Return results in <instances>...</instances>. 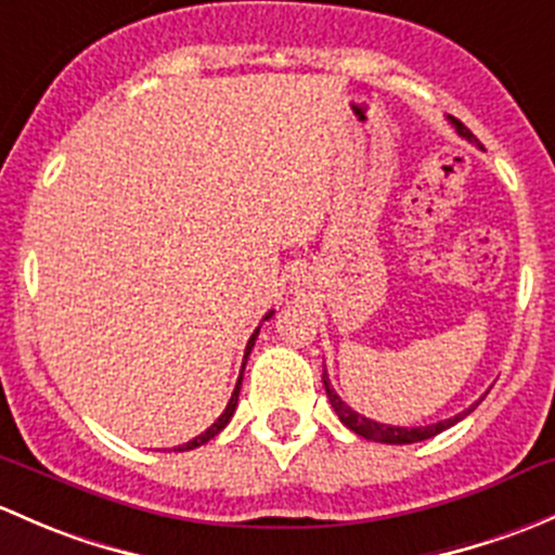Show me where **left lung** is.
Wrapping results in <instances>:
<instances>
[{
  "label": "left lung",
  "mask_w": 555,
  "mask_h": 555,
  "mask_svg": "<svg viewBox=\"0 0 555 555\" xmlns=\"http://www.w3.org/2000/svg\"><path fill=\"white\" fill-rule=\"evenodd\" d=\"M451 125L456 128V133L462 135V139L473 141V133L465 128V125L460 122V119L449 117ZM323 385H325V392H328V401L334 405L336 416L341 420V425L350 427L352 433H358V436L369 438V441H379V443H416V441H427V438L438 436V433L449 430L451 425H456L460 420H465L467 414L473 411V405L467 411H462V414L451 416V420H443V422H436V425H425V427H396V425H382V422H374L369 420V416L358 414V411H352L350 405L341 401L339 396L334 392V387H331V379L328 374L323 371Z\"/></svg>",
  "instance_id": "obj_1"
}]
</instances>
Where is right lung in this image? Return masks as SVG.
I'll use <instances>...</instances> for the list:
<instances>
[{
	"mask_svg": "<svg viewBox=\"0 0 555 555\" xmlns=\"http://www.w3.org/2000/svg\"><path fill=\"white\" fill-rule=\"evenodd\" d=\"M272 318V312H267L264 315V320H270ZM256 336H259V328L254 331V334H250V339H248V345H245V356H243V369H240V376H237V385H235V392H232V398H230V403H227V409H224V414L219 416V420L214 422V425L208 427V430L205 433H199L197 438H192L190 443H184V447H179L176 451H190V449H197V447H203V443H208L210 438L214 436H219L221 430H224L227 427V422L232 420V414H235V409H237V396H240V385H243V371H245V361H248V356H250V350H254V345H256Z\"/></svg>",
	"mask_w": 555,
	"mask_h": 555,
	"instance_id": "1",
	"label": "right lung"
}]
</instances>
